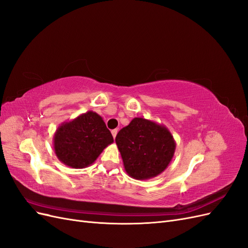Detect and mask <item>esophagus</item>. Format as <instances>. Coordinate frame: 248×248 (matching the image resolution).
<instances>
[{"label":"esophagus","mask_w":248,"mask_h":248,"mask_svg":"<svg viewBox=\"0 0 248 248\" xmlns=\"http://www.w3.org/2000/svg\"><path fill=\"white\" fill-rule=\"evenodd\" d=\"M117 133H118V129H114V130H111V134H112V137H114V139H116Z\"/></svg>","instance_id":"1"}]
</instances>
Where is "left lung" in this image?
<instances>
[{"label": "left lung", "instance_id": "1", "mask_svg": "<svg viewBox=\"0 0 248 248\" xmlns=\"http://www.w3.org/2000/svg\"><path fill=\"white\" fill-rule=\"evenodd\" d=\"M124 169L131 178L148 180L168 168L175 154L176 141L164 125L134 118L116 137Z\"/></svg>", "mask_w": 248, "mask_h": 248}]
</instances>
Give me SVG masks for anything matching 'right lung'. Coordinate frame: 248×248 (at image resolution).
Wrapping results in <instances>:
<instances>
[{
	"label": "right lung",
	"instance_id": "obj_1",
	"mask_svg": "<svg viewBox=\"0 0 248 248\" xmlns=\"http://www.w3.org/2000/svg\"><path fill=\"white\" fill-rule=\"evenodd\" d=\"M112 142L114 139L103 119L92 110L62 123L54 136L58 159L72 169L89 167Z\"/></svg>",
	"mask_w": 248,
	"mask_h": 248
}]
</instances>
